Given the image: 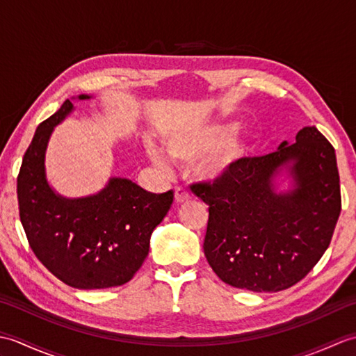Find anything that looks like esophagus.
Wrapping results in <instances>:
<instances>
[{
    "mask_svg": "<svg viewBox=\"0 0 356 356\" xmlns=\"http://www.w3.org/2000/svg\"><path fill=\"white\" fill-rule=\"evenodd\" d=\"M174 199H176V203H185L190 200V194H188L186 190L184 188H176V191H174Z\"/></svg>",
    "mask_w": 356,
    "mask_h": 356,
    "instance_id": "34e87169",
    "label": "esophagus"
}]
</instances>
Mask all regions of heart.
Segmentation results:
<instances>
[{"mask_svg":"<svg viewBox=\"0 0 356 356\" xmlns=\"http://www.w3.org/2000/svg\"><path fill=\"white\" fill-rule=\"evenodd\" d=\"M234 130L236 127L225 122L188 128L166 139V153L182 163H191L199 158L194 165V172L200 179H225L238 168L249 151L248 142L243 139L225 142ZM148 156L154 163L165 165V159L157 149L149 148Z\"/></svg>","mask_w":356,"mask_h":356,"instance_id":"obj_1","label":"heart"}]
</instances>
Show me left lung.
<instances>
[{
    "mask_svg": "<svg viewBox=\"0 0 356 356\" xmlns=\"http://www.w3.org/2000/svg\"><path fill=\"white\" fill-rule=\"evenodd\" d=\"M284 164L294 188L277 193L273 177ZM191 191L209 207L203 241L209 266L226 284L254 292H278L303 280L326 252L341 213L335 149L315 127Z\"/></svg>",
    "mask_w": 356,
    "mask_h": 356,
    "instance_id": "1",
    "label": "left lung"
}]
</instances>
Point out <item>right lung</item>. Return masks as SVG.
Instances as JSON below:
<instances>
[{
  "label": "right lung",
  "mask_w": 356,
  "mask_h": 356,
  "mask_svg": "<svg viewBox=\"0 0 356 356\" xmlns=\"http://www.w3.org/2000/svg\"><path fill=\"white\" fill-rule=\"evenodd\" d=\"M72 111L67 99L38 125L22 157L17 180L22 228L38 260L63 283L76 289L125 284L147 259L151 232L168 213L174 194L148 193L120 177L88 197L65 199L53 191L45 179V149L53 128Z\"/></svg>",
  "instance_id": "add662e5"
}]
</instances>
